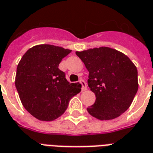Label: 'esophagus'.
<instances>
[{
	"label": "esophagus",
	"instance_id": "34e87169",
	"mask_svg": "<svg viewBox=\"0 0 153 153\" xmlns=\"http://www.w3.org/2000/svg\"><path fill=\"white\" fill-rule=\"evenodd\" d=\"M79 83L82 85V91H86L87 90V83L85 82L83 79H80L79 80Z\"/></svg>",
	"mask_w": 153,
	"mask_h": 153
}]
</instances>
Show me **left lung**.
<instances>
[{"label": "left lung", "instance_id": "left-lung-1", "mask_svg": "<svg viewBox=\"0 0 153 153\" xmlns=\"http://www.w3.org/2000/svg\"><path fill=\"white\" fill-rule=\"evenodd\" d=\"M75 53L89 71L88 87L95 95V103L87 108L90 115L108 120L125 112L138 91V73L133 62L109 47Z\"/></svg>", "mask_w": 153, "mask_h": 153}]
</instances>
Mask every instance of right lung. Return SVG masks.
Segmentation results:
<instances>
[{
  "mask_svg": "<svg viewBox=\"0 0 153 153\" xmlns=\"http://www.w3.org/2000/svg\"><path fill=\"white\" fill-rule=\"evenodd\" d=\"M71 50L52 45H35L17 65L15 86L24 108L38 120L51 121L65 112L69 101L79 91L58 69Z\"/></svg>",
  "mask_w": 153,
  "mask_h": 153,
  "instance_id": "1",
  "label": "right lung"
}]
</instances>
